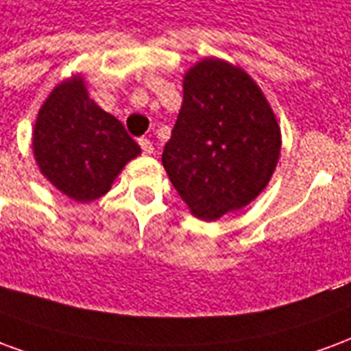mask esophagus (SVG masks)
Returning a JSON list of instances; mask_svg holds the SVG:
<instances>
[{
	"label": "esophagus",
	"mask_w": 351,
	"mask_h": 351,
	"mask_svg": "<svg viewBox=\"0 0 351 351\" xmlns=\"http://www.w3.org/2000/svg\"><path fill=\"white\" fill-rule=\"evenodd\" d=\"M138 145H141V148H143V152H145L146 156L154 154V146H152V143H150V138L141 137V138H138Z\"/></svg>",
	"instance_id": "34e87169"
}]
</instances>
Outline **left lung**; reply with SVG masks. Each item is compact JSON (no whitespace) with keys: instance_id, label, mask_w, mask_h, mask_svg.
Returning a JSON list of instances; mask_svg holds the SVG:
<instances>
[{"instance_id":"8db88e82","label":"left lung","mask_w":351,"mask_h":351,"mask_svg":"<svg viewBox=\"0 0 351 351\" xmlns=\"http://www.w3.org/2000/svg\"><path fill=\"white\" fill-rule=\"evenodd\" d=\"M280 128L241 67L205 58L184 75V101L163 167L193 216L214 221L250 205L280 156Z\"/></svg>"}]
</instances>
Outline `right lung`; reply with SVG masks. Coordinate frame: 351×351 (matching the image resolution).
<instances>
[{"label": "right lung", "instance_id": "right-lung-1", "mask_svg": "<svg viewBox=\"0 0 351 351\" xmlns=\"http://www.w3.org/2000/svg\"><path fill=\"white\" fill-rule=\"evenodd\" d=\"M34 156L47 180L79 203L105 195L141 148L88 95L80 75L58 84L37 114Z\"/></svg>", "mask_w": 351, "mask_h": 351}]
</instances>
